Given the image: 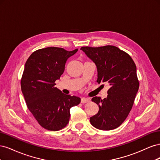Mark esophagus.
I'll list each match as a JSON object with an SVG mask.
<instances>
[{
    "label": "esophagus",
    "instance_id": "obj_1",
    "mask_svg": "<svg viewBox=\"0 0 160 160\" xmlns=\"http://www.w3.org/2000/svg\"><path fill=\"white\" fill-rule=\"evenodd\" d=\"M90 101V99H88V98H81V102L82 103H88V102H89Z\"/></svg>",
    "mask_w": 160,
    "mask_h": 160
}]
</instances>
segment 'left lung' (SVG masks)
<instances>
[{
	"label": "left lung",
	"mask_w": 160,
	"mask_h": 160,
	"mask_svg": "<svg viewBox=\"0 0 160 160\" xmlns=\"http://www.w3.org/2000/svg\"><path fill=\"white\" fill-rule=\"evenodd\" d=\"M81 50L95 64L97 82L109 85L107 98H92L99 111L90 118V122L98 129H114L127 118L138 91L136 65L127 52L115 46L83 47Z\"/></svg>",
	"instance_id": "1"
}]
</instances>
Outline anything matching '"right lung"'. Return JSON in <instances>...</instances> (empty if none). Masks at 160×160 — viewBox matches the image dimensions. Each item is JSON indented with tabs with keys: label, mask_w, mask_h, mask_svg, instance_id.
<instances>
[{
	"label": "right lung",
	"mask_w": 160,
	"mask_h": 160,
	"mask_svg": "<svg viewBox=\"0 0 160 160\" xmlns=\"http://www.w3.org/2000/svg\"><path fill=\"white\" fill-rule=\"evenodd\" d=\"M77 51L47 47L33 52L25 63L21 81L22 93L28 109L47 130L64 128L69 123L70 109L81 102L79 97L65 95L55 87L67 59Z\"/></svg>",
	"instance_id": "right-lung-1"
}]
</instances>
